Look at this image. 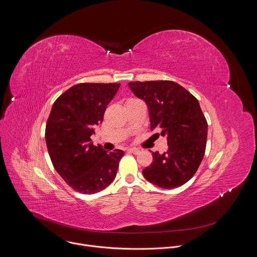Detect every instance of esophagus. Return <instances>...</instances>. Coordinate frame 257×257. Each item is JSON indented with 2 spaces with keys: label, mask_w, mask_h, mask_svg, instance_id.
<instances>
[{
  "label": "esophagus",
  "mask_w": 257,
  "mask_h": 257,
  "mask_svg": "<svg viewBox=\"0 0 257 257\" xmlns=\"http://www.w3.org/2000/svg\"><path fill=\"white\" fill-rule=\"evenodd\" d=\"M128 152H129V153H132V154H134V155H138V154L140 153V151H139L138 149H129Z\"/></svg>",
  "instance_id": "34e87169"
}]
</instances>
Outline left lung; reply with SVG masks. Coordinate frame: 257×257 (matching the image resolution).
<instances>
[{
    "label": "left lung",
    "instance_id": "1",
    "mask_svg": "<svg viewBox=\"0 0 257 257\" xmlns=\"http://www.w3.org/2000/svg\"><path fill=\"white\" fill-rule=\"evenodd\" d=\"M133 93L149 106L151 130H161L169 149L153 153V163L143 169L153 184L173 189L188 182L205 153L207 122L198 100L187 89L170 80L129 82Z\"/></svg>",
    "mask_w": 257,
    "mask_h": 257
}]
</instances>
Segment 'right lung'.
<instances>
[{
	"label": "right lung",
	"mask_w": 257,
	"mask_h": 257,
	"mask_svg": "<svg viewBox=\"0 0 257 257\" xmlns=\"http://www.w3.org/2000/svg\"><path fill=\"white\" fill-rule=\"evenodd\" d=\"M120 83H79L54 102L46 125V143L55 170L75 191L93 194L114 181L124 156L105 153L90 142Z\"/></svg>",
	"instance_id": "add662e5"
}]
</instances>
